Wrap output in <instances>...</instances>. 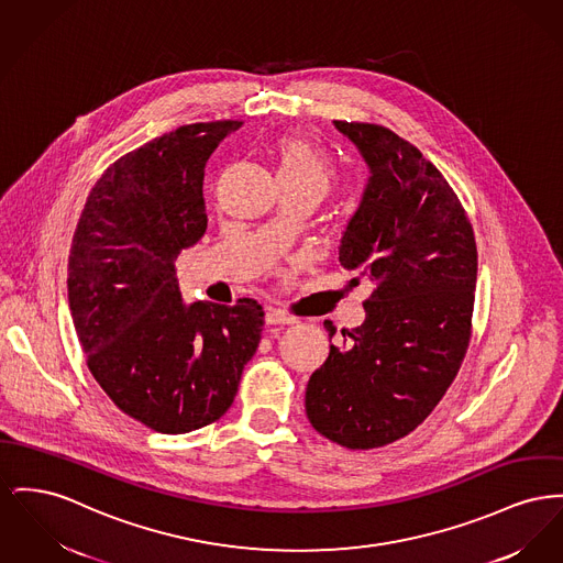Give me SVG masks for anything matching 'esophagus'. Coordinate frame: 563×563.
I'll return each instance as SVG.
<instances>
[{"label":"esophagus","mask_w":563,"mask_h":563,"mask_svg":"<svg viewBox=\"0 0 563 563\" xmlns=\"http://www.w3.org/2000/svg\"><path fill=\"white\" fill-rule=\"evenodd\" d=\"M265 323L267 325H291V323H296V319L280 312V310H267L265 312Z\"/></svg>","instance_id":"esophagus-1"}]
</instances>
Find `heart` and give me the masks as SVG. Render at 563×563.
<instances>
[{
    "label": "heart",
    "mask_w": 563,
    "mask_h": 563,
    "mask_svg": "<svg viewBox=\"0 0 563 563\" xmlns=\"http://www.w3.org/2000/svg\"><path fill=\"white\" fill-rule=\"evenodd\" d=\"M278 153V183L317 187L323 194L333 180L330 159L319 153L303 137H280L276 144Z\"/></svg>",
    "instance_id": "heart-1"
}]
</instances>
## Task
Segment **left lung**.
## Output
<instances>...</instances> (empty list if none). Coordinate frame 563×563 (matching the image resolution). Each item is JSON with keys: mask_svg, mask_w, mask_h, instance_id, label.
<instances>
[{"mask_svg": "<svg viewBox=\"0 0 563 563\" xmlns=\"http://www.w3.org/2000/svg\"><path fill=\"white\" fill-rule=\"evenodd\" d=\"M333 125L369 169L338 260L374 291L364 323L342 330V346L310 376L306 415L346 449H376L421 426L455 380L478 255L460 199L419 148L380 125Z\"/></svg>", "mask_w": 563, "mask_h": 563, "instance_id": "1", "label": "left lung"}]
</instances>
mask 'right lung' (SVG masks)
<instances>
[{
    "instance_id": "1",
    "label": "right lung",
    "mask_w": 563,
    "mask_h": 563,
    "mask_svg": "<svg viewBox=\"0 0 563 563\" xmlns=\"http://www.w3.org/2000/svg\"><path fill=\"white\" fill-rule=\"evenodd\" d=\"M240 128L183 125L117 159L71 240L67 299L87 365L125 415L162 433L221 419L262 340L255 299L185 303L174 269L206 233V162Z\"/></svg>"
}]
</instances>
